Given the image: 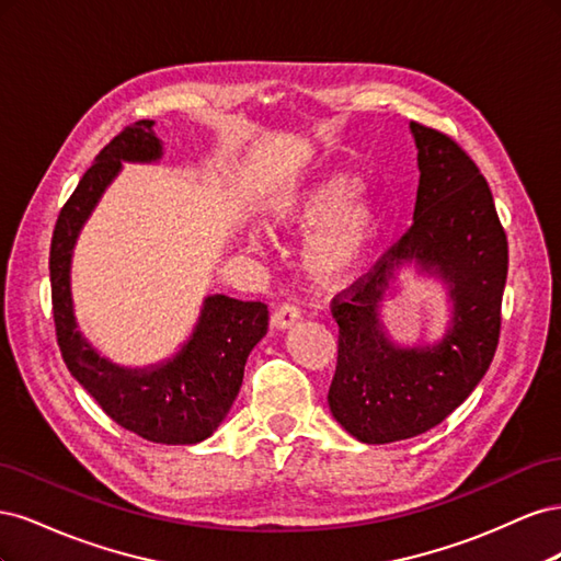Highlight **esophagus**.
Wrapping results in <instances>:
<instances>
[{
    "label": "esophagus",
    "instance_id": "obj_1",
    "mask_svg": "<svg viewBox=\"0 0 561 561\" xmlns=\"http://www.w3.org/2000/svg\"><path fill=\"white\" fill-rule=\"evenodd\" d=\"M299 318H301V311H299L297 304L283 301L280 307L274 311V316H271V322H274V325H276L278 330H285V328L295 325V322H297Z\"/></svg>",
    "mask_w": 561,
    "mask_h": 561
}]
</instances>
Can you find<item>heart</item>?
<instances>
[{"label": "heart", "mask_w": 561, "mask_h": 561, "mask_svg": "<svg viewBox=\"0 0 561 561\" xmlns=\"http://www.w3.org/2000/svg\"><path fill=\"white\" fill-rule=\"evenodd\" d=\"M360 192V178L330 173L271 201V229L309 231L301 252L304 264L322 283H339L358 274L388 229L383 201Z\"/></svg>", "instance_id": "heart-1"}]
</instances>
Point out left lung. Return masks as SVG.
I'll use <instances>...</instances> for the list:
<instances>
[{"mask_svg":"<svg viewBox=\"0 0 561 561\" xmlns=\"http://www.w3.org/2000/svg\"><path fill=\"white\" fill-rule=\"evenodd\" d=\"M410 128L421 173L414 222L332 299L339 353L328 402L332 416L367 445L398 443L443 423L486 375L501 334L507 239L494 196L449 135L416 122ZM410 261L450 287V328L433 347H398L378 320L394 268Z\"/></svg>","mask_w":561,"mask_h":561,"instance_id":"obj_1","label":"left lung"}]
</instances>
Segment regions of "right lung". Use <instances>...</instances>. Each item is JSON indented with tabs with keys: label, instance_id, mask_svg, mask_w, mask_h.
Here are the masks:
<instances>
[{
	"label": "right lung",
	"instance_id": "obj_1",
	"mask_svg": "<svg viewBox=\"0 0 561 561\" xmlns=\"http://www.w3.org/2000/svg\"><path fill=\"white\" fill-rule=\"evenodd\" d=\"M163 154L154 122H135L103 147L62 206L50 239V301L62 360L118 426L159 445H196L229 414L243 383L250 351L268 328L264 301L210 295L194 334L171 360L149 369H126L100 358L77 330L70 262L77 236L122 161L151 163Z\"/></svg>",
	"mask_w": 561,
	"mask_h": 561
}]
</instances>
